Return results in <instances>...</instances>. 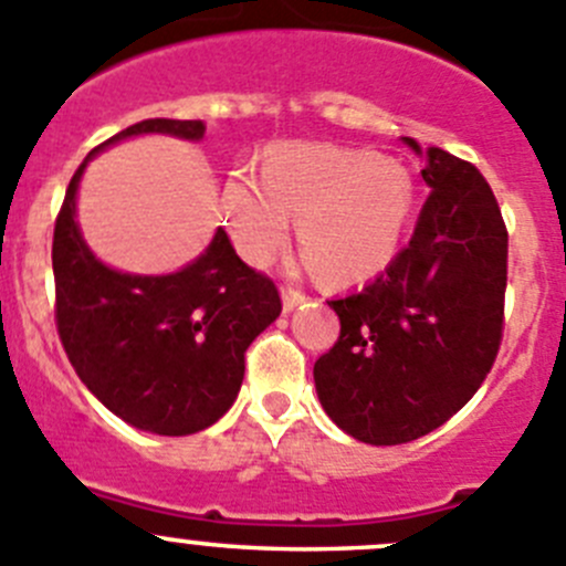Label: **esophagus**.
Wrapping results in <instances>:
<instances>
[{"instance_id":"obj_1","label":"esophagus","mask_w":566,"mask_h":566,"mask_svg":"<svg viewBox=\"0 0 566 566\" xmlns=\"http://www.w3.org/2000/svg\"><path fill=\"white\" fill-rule=\"evenodd\" d=\"M306 301V293H301V290L295 287H282V304H284V312L295 310L298 304H304Z\"/></svg>"}]
</instances>
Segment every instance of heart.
Segmentation results:
<instances>
[{
    "label": "heart",
    "instance_id": "1",
    "mask_svg": "<svg viewBox=\"0 0 566 566\" xmlns=\"http://www.w3.org/2000/svg\"><path fill=\"white\" fill-rule=\"evenodd\" d=\"M411 210L409 174L387 157L343 146H284L262 182L238 174L221 190V216L240 254L268 265L290 238L326 282H361L381 271Z\"/></svg>",
    "mask_w": 566,
    "mask_h": 566
}]
</instances>
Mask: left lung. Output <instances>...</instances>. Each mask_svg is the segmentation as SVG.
Here are the masks:
<instances>
[{"instance_id": "obj_1", "label": "left lung", "mask_w": 566, "mask_h": 566, "mask_svg": "<svg viewBox=\"0 0 566 566\" xmlns=\"http://www.w3.org/2000/svg\"><path fill=\"white\" fill-rule=\"evenodd\" d=\"M426 196L409 245L359 293L332 298L339 337L315 361L326 415L367 446L440 429L484 384L503 339L509 232L468 160L420 146Z\"/></svg>"}]
</instances>
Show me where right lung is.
Listing matches in <instances>:
<instances>
[{
	"label": "right lung",
	"mask_w": 566,
	"mask_h": 566,
	"mask_svg": "<svg viewBox=\"0 0 566 566\" xmlns=\"http://www.w3.org/2000/svg\"><path fill=\"white\" fill-rule=\"evenodd\" d=\"M205 129V120L146 118L91 155L140 132L199 140ZM85 163L71 177L54 221L60 343L80 381L120 420L163 437L196 434L238 398L245 350L282 312L276 284L240 260L223 229L179 273L132 276L102 265L82 243L74 221Z\"/></svg>",
	"instance_id": "right-lung-1"
}]
</instances>
